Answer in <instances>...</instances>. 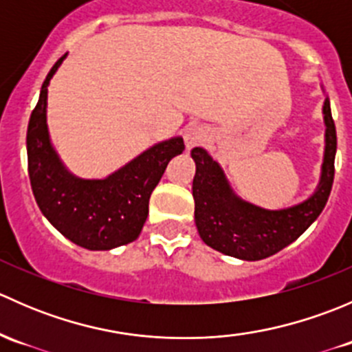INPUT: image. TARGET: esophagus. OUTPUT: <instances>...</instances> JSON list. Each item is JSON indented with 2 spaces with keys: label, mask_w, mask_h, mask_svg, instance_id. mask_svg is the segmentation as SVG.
Wrapping results in <instances>:
<instances>
[{
  "label": "esophagus",
  "mask_w": 352,
  "mask_h": 352,
  "mask_svg": "<svg viewBox=\"0 0 352 352\" xmlns=\"http://www.w3.org/2000/svg\"><path fill=\"white\" fill-rule=\"evenodd\" d=\"M206 140H208V133L202 126H189L184 133V143H186L187 150H192L194 146H199Z\"/></svg>",
  "instance_id": "esophagus-1"
}]
</instances>
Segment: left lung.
I'll return each instance as SVG.
<instances>
[{
	"instance_id": "left-lung-1",
	"label": "left lung",
	"mask_w": 352,
	"mask_h": 352,
	"mask_svg": "<svg viewBox=\"0 0 352 352\" xmlns=\"http://www.w3.org/2000/svg\"><path fill=\"white\" fill-rule=\"evenodd\" d=\"M325 94L324 87H320ZM325 146L320 179L305 201L281 209H265L236 196L221 165L204 148L190 151L196 163L192 196L196 202V226L202 242L214 250L240 261H261L293 243L324 211L333 182L337 151L336 126L330 100L324 107Z\"/></svg>"
}]
</instances>
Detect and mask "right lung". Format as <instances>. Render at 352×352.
Wrapping results in <instances>:
<instances>
[{
	"mask_svg": "<svg viewBox=\"0 0 352 352\" xmlns=\"http://www.w3.org/2000/svg\"><path fill=\"white\" fill-rule=\"evenodd\" d=\"M65 54L49 71L27 129L28 177L47 221L80 247L110 250L134 242L166 165L186 146L180 136L160 141L104 179H81L59 158L47 127V87Z\"/></svg>",
	"mask_w": 352,
	"mask_h": 352,
	"instance_id": "1",
	"label": "right lung"
}]
</instances>
